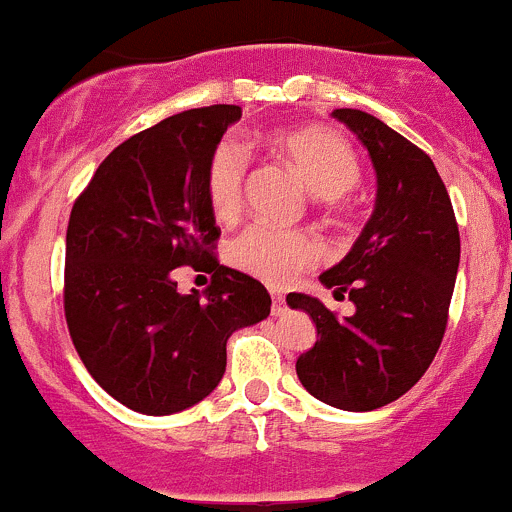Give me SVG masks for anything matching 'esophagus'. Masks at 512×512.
<instances>
[{
	"instance_id": "esophagus-1",
	"label": "esophagus",
	"mask_w": 512,
	"mask_h": 512,
	"mask_svg": "<svg viewBox=\"0 0 512 512\" xmlns=\"http://www.w3.org/2000/svg\"><path fill=\"white\" fill-rule=\"evenodd\" d=\"M271 298H273V306H271L273 316H281V313L286 311V296H283L281 291H271Z\"/></svg>"
}]
</instances>
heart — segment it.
<instances>
[{"label":"heart","instance_id":"obj_1","mask_svg":"<svg viewBox=\"0 0 512 512\" xmlns=\"http://www.w3.org/2000/svg\"><path fill=\"white\" fill-rule=\"evenodd\" d=\"M271 146L298 171L318 204L328 214L343 209V199L361 179V161L353 146L338 131L326 126L276 131ZM249 149L239 139H224L214 146L206 164V199L219 219H234L244 204ZM321 246L308 231H278L249 226L229 246V261L261 281L283 286L296 273L316 263Z\"/></svg>","mask_w":512,"mask_h":512}]
</instances>
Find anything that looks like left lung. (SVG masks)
Instances as JSON below:
<instances>
[{
    "mask_svg": "<svg viewBox=\"0 0 512 512\" xmlns=\"http://www.w3.org/2000/svg\"><path fill=\"white\" fill-rule=\"evenodd\" d=\"M371 154L376 209L348 256L321 273L356 313L338 318L318 298L288 293L316 323L296 361L308 393L343 411H373L411 391L448 326L460 234L443 179L423 149L361 109H333Z\"/></svg>",
    "mask_w": 512,
    "mask_h": 512,
    "instance_id": "1",
    "label": "left lung"
}]
</instances>
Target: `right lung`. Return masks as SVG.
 I'll use <instances>...</instances> for the list:
<instances>
[{
  "instance_id": "1",
  "label": "right lung",
  "mask_w": 512,
  "mask_h": 512,
  "mask_svg": "<svg viewBox=\"0 0 512 512\" xmlns=\"http://www.w3.org/2000/svg\"><path fill=\"white\" fill-rule=\"evenodd\" d=\"M241 106L181 111L116 146L67 226L64 316L96 383L146 416L194 406L219 386L226 341L271 313L256 278L221 266L206 164ZM179 265L212 273L205 298L175 291Z\"/></svg>"
}]
</instances>
